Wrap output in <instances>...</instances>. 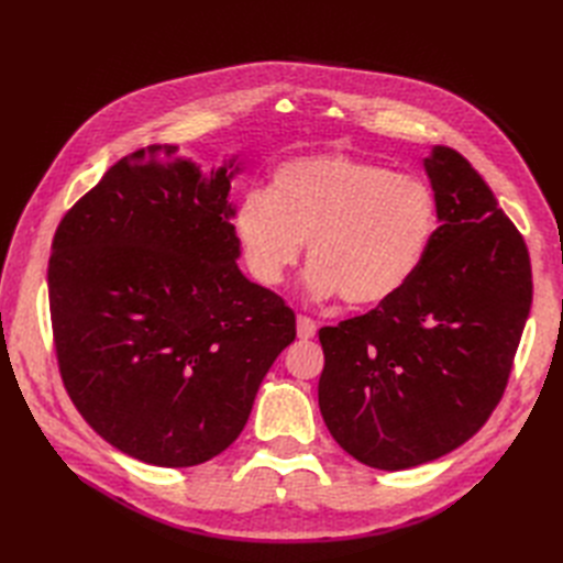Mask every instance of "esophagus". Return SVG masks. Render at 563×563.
Listing matches in <instances>:
<instances>
[{
    "instance_id": "1",
    "label": "esophagus",
    "mask_w": 563,
    "mask_h": 563,
    "mask_svg": "<svg viewBox=\"0 0 563 563\" xmlns=\"http://www.w3.org/2000/svg\"><path fill=\"white\" fill-rule=\"evenodd\" d=\"M314 333H317V323L310 317H298V338L308 340V338H314Z\"/></svg>"
}]
</instances>
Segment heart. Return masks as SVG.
<instances>
[{"label":"heart","mask_w":563,"mask_h":563,"mask_svg":"<svg viewBox=\"0 0 563 563\" xmlns=\"http://www.w3.org/2000/svg\"><path fill=\"white\" fill-rule=\"evenodd\" d=\"M428 185L350 155H310L272 172L269 190L249 192L234 211V234L251 275L277 286L308 242L305 275L319 300L343 296L378 308L401 294L437 234Z\"/></svg>","instance_id":"b5f03b06"}]
</instances>
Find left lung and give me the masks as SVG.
<instances>
[{"mask_svg": "<svg viewBox=\"0 0 563 563\" xmlns=\"http://www.w3.org/2000/svg\"><path fill=\"white\" fill-rule=\"evenodd\" d=\"M439 228L418 275L368 314L323 327L319 411L360 463L408 470L463 446L498 406L533 282L523 236L460 152L422 162Z\"/></svg>", "mask_w": 563, "mask_h": 563, "instance_id": "obj_1", "label": "left lung"}]
</instances>
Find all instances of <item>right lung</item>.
I'll return each mask as SVG.
<instances>
[{"mask_svg":"<svg viewBox=\"0 0 563 563\" xmlns=\"http://www.w3.org/2000/svg\"><path fill=\"white\" fill-rule=\"evenodd\" d=\"M176 145L119 159L65 213L48 302L67 395L108 444L192 467L242 434L296 314L236 265L232 178Z\"/></svg>","mask_w":563,"mask_h":563,"instance_id":"1","label":"right lung"}]
</instances>
